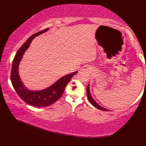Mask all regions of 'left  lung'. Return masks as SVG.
<instances>
[{
    "instance_id": "1",
    "label": "left lung",
    "mask_w": 146,
    "mask_h": 146,
    "mask_svg": "<svg viewBox=\"0 0 146 146\" xmlns=\"http://www.w3.org/2000/svg\"><path fill=\"white\" fill-rule=\"evenodd\" d=\"M89 85H88L87 88H86V93H87L88 99L89 101L90 102V103H91L92 104V105H93L94 106H95L96 108H98V109H99V110H103V111H110V110H107V109H106V108H103V107L101 106L98 103H96V101L94 100L92 97V96H91V94H90V86H89Z\"/></svg>"
}]
</instances>
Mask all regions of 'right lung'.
Instances as JSON below:
<instances>
[{
    "instance_id": "add662e5",
    "label": "right lung",
    "mask_w": 146,
    "mask_h": 146,
    "mask_svg": "<svg viewBox=\"0 0 146 146\" xmlns=\"http://www.w3.org/2000/svg\"><path fill=\"white\" fill-rule=\"evenodd\" d=\"M48 30V28L41 31L28 38L26 42L17 51L12 64L11 81L13 86L16 90L18 95L23 101L31 106L36 107L48 106L58 100L62 96L66 85L70 81L71 78L78 72V71H76L72 74L63 76L52 85L43 89V90H31L25 87L20 78L19 73V67L20 61L35 37L42 34Z\"/></svg>"
}]
</instances>
